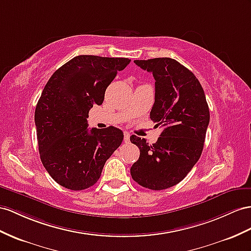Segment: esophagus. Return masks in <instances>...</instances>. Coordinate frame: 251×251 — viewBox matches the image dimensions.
<instances>
[{"label":"esophagus","instance_id":"1","mask_svg":"<svg viewBox=\"0 0 251 251\" xmlns=\"http://www.w3.org/2000/svg\"><path fill=\"white\" fill-rule=\"evenodd\" d=\"M129 141H130V134L128 132H124V142L129 143Z\"/></svg>","mask_w":251,"mask_h":251}]
</instances>
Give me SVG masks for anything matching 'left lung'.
<instances>
[{"label": "left lung", "instance_id": "obj_1", "mask_svg": "<svg viewBox=\"0 0 251 251\" xmlns=\"http://www.w3.org/2000/svg\"><path fill=\"white\" fill-rule=\"evenodd\" d=\"M155 78L151 120L163 130L156 143L131 136L140 157L130 169L132 179L150 190L180 182L201 158L210 121L203 89L196 76L175 59L162 57L134 60Z\"/></svg>", "mask_w": 251, "mask_h": 251}]
</instances>
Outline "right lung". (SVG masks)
I'll list each match as a JSON object with an SVG mask.
<instances>
[{
	"mask_svg": "<svg viewBox=\"0 0 251 251\" xmlns=\"http://www.w3.org/2000/svg\"><path fill=\"white\" fill-rule=\"evenodd\" d=\"M130 62L128 58L76 56L55 71L35 110L42 164L66 189L80 191L99 180L102 168L123 141L109 126L89 130V110L101 105L107 87Z\"/></svg>",
	"mask_w": 251,
	"mask_h": 251,
	"instance_id": "obj_1",
	"label": "right lung"
}]
</instances>
